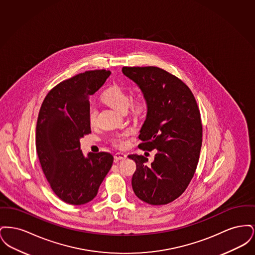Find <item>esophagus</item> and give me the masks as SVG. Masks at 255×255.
Masks as SVG:
<instances>
[{"instance_id": "obj_1", "label": "esophagus", "mask_w": 255, "mask_h": 255, "mask_svg": "<svg viewBox=\"0 0 255 255\" xmlns=\"http://www.w3.org/2000/svg\"><path fill=\"white\" fill-rule=\"evenodd\" d=\"M114 158H115L116 161H119V160H122V159H125L127 158V155L124 154V153H117V154H115Z\"/></svg>"}]
</instances>
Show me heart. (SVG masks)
Listing matches in <instances>:
<instances>
[{
	"instance_id": "heart-1",
	"label": "heart",
	"mask_w": 255,
	"mask_h": 255,
	"mask_svg": "<svg viewBox=\"0 0 255 255\" xmlns=\"http://www.w3.org/2000/svg\"><path fill=\"white\" fill-rule=\"evenodd\" d=\"M102 101L120 113L126 112L131 101V97L129 93L121 86L113 85L108 88L101 97ZM147 100L144 97H136L132 102V109L134 114H141L147 109ZM88 118L89 122L93 126L96 124L97 118V110L94 105H91L88 110ZM129 135V132L118 134L113 138V144L123 148L127 145V137Z\"/></svg>"
}]
</instances>
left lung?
I'll use <instances>...</instances> for the list:
<instances>
[{
  "label": "left lung",
  "mask_w": 255,
  "mask_h": 255,
  "mask_svg": "<svg viewBox=\"0 0 255 255\" xmlns=\"http://www.w3.org/2000/svg\"><path fill=\"white\" fill-rule=\"evenodd\" d=\"M122 73L140 89L148 103L138 147L157 150L149 166L145 157L128 156L136 164L133 192L149 205H166L184 192L194 176L203 136L200 111L190 89L162 69L123 67Z\"/></svg>",
  "instance_id": "obj_1"
}]
</instances>
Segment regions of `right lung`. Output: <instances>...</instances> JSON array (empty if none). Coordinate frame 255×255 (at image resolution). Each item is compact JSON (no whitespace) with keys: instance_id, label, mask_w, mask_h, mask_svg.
<instances>
[{"instance_id":"1","label":"right lung","mask_w":255,"mask_h":255,"mask_svg":"<svg viewBox=\"0 0 255 255\" xmlns=\"http://www.w3.org/2000/svg\"><path fill=\"white\" fill-rule=\"evenodd\" d=\"M109 71H90L62 81L45 97L36 124V151L52 191L63 202L80 206L91 202L112 167L105 152L80 150V138L91 133L89 98L97 92Z\"/></svg>"}]
</instances>
